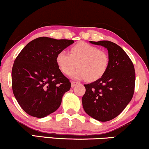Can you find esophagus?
I'll return each instance as SVG.
<instances>
[{
	"label": "esophagus",
	"instance_id": "esophagus-1",
	"mask_svg": "<svg viewBox=\"0 0 149 149\" xmlns=\"http://www.w3.org/2000/svg\"><path fill=\"white\" fill-rule=\"evenodd\" d=\"M77 84H78V82L74 81H71V86H72V87H74V86H76Z\"/></svg>",
	"mask_w": 149,
	"mask_h": 149
}]
</instances>
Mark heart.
Masks as SVG:
<instances>
[{
	"label": "heart",
	"instance_id": "b5f03b06",
	"mask_svg": "<svg viewBox=\"0 0 149 149\" xmlns=\"http://www.w3.org/2000/svg\"><path fill=\"white\" fill-rule=\"evenodd\" d=\"M56 63L60 70L78 79L95 81L104 76L110 63L108 53L91 44L80 42L70 49V54L61 51L56 54Z\"/></svg>",
	"mask_w": 149,
	"mask_h": 149
}]
</instances>
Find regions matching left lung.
I'll return each mask as SVG.
<instances>
[{"mask_svg":"<svg viewBox=\"0 0 149 149\" xmlns=\"http://www.w3.org/2000/svg\"><path fill=\"white\" fill-rule=\"evenodd\" d=\"M107 48L110 63L100 79L84 85L82 104L88 115L100 122H108L124 111L133 98L135 72L133 62L124 49L109 41H91Z\"/></svg>","mask_w":149,"mask_h":149,"instance_id":"left-lung-1","label":"left lung"}]
</instances>
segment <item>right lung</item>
Listing matches in <instances>:
<instances>
[{
    "label": "right lung",
    "mask_w": 149,
    "mask_h": 149,
    "mask_svg": "<svg viewBox=\"0 0 149 149\" xmlns=\"http://www.w3.org/2000/svg\"><path fill=\"white\" fill-rule=\"evenodd\" d=\"M73 40L39 37L27 43L14 61L12 91L25 113L42 118L58 109L70 89V80L56 63V54Z\"/></svg>",
    "instance_id": "right-lung-1"
}]
</instances>
